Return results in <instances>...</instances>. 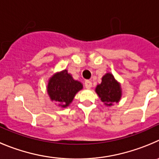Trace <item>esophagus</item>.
<instances>
[{
    "instance_id": "1",
    "label": "esophagus",
    "mask_w": 159,
    "mask_h": 159,
    "mask_svg": "<svg viewBox=\"0 0 159 159\" xmlns=\"http://www.w3.org/2000/svg\"><path fill=\"white\" fill-rule=\"evenodd\" d=\"M84 85H85V87L86 89H90L92 87V82L90 81H89V80H87V81H85V84H84Z\"/></svg>"
}]
</instances>
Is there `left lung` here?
Here are the masks:
<instances>
[{
	"instance_id": "left-lung-1",
	"label": "left lung",
	"mask_w": 159,
	"mask_h": 159,
	"mask_svg": "<svg viewBox=\"0 0 159 159\" xmlns=\"http://www.w3.org/2000/svg\"><path fill=\"white\" fill-rule=\"evenodd\" d=\"M96 92L101 100L107 105H111L114 102H118L120 99L121 90L120 84L111 74H106L102 78V82L96 88ZM108 102V104L107 103Z\"/></svg>"
}]
</instances>
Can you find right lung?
I'll use <instances>...</instances> for the list:
<instances>
[{"label": "right lung", "mask_w": 159, "mask_h": 159, "mask_svg": "<svg viewBox=\"0 0 159 159\" xmlns=\"http://www.w3.org/2000/svg\"><path fill=\"white\" fill-rule=\"evenodd\" d=\"M82 89L81 83L73 79L67 70L55 74L50 79L48 91L52 101L62 103V107L68 106L77 93Z\"/></svg>", "instance_id": "obj_1"}]
</instances>
